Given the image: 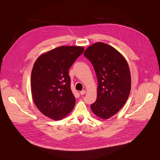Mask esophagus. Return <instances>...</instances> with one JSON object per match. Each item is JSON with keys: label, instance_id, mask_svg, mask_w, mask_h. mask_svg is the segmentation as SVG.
Instances as JSON below:
<instances>
[{"label": "esophagus", "instance_id": "34e87169", "mask_svg": "<svg viewBox=\"0 0 160 160\" xmlns=\"http://www.w3.org/2000/svg\"><path fill=\"white\" fill-rule=\"evenodd\" d=\"M80 95H84V94H85V91L83 90V91H80Z\"/></svg>", "mask_w": 160, "mask_h": 160}]
</instances>
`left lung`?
<instances>
[{
	"instance_id": "left-lung-1",
	"label": "left lung",
	"mask_w": 160,
	"mask_h": 160,
	"mask_svg": "<svg viewBox=\"0 0 160 160\" xmlns=\"http://www.w3.org/2000/svg\"><path fill=\"white\" fill-rule=\"evenodd\" d=\"M84 55L91 62L98 79L97 99L91 108L97 117L108 119L123 107L131 91V74L124 57L102 42L90 45Z\"/></svg>"
}]
</instances>
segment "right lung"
<instances>
[{
  "instance_id": "1",
  "label": "right lung",
  "mask_w": 160,
  "mask_h": 160,
  "mask_svg": "<svg viewBox=\"0 0 160 160\" xmlns=\"http://www.w3.org/2000/svg\"><path fill=\"white\" fill-rule=\"evenodd\" d=\"M83 47L61 46L38 57L31 73L34 103L44 115L59 121L72 111L75 97L70 87L69 69L83 53Z\"/></svg>"
}]
</instances>
